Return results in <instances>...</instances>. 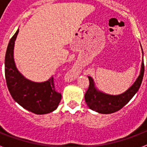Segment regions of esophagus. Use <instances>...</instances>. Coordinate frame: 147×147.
I'll list each match as a JSON object with an SVG mask.
<instances>
[{
	"mask_svg": "<svg viewBox=\"0 0 147 147\" xmlns=\"http://www.w3.org/2000/svg\"><path fill=\"white\" fill-rule=\"evenodd\" d=\"M77 71L75 69H71V70H69V71H68V73H67V77L70 80H73L75 78H76V76H77V73H76Z\"/></svg>",
	"mask_w": 147,
	"mask_h": 147,
	"instance_id": "esophagus-1",
	"label": "esophagus"
}]
</instances>
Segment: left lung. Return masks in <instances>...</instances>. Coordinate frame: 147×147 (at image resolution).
<instances>
[{"instance_id": "1", "label": "left lung", "mask_w": 147, "mask_h": 147, "mask_svg": "<svg viewBox=\"0 0 147 147\" xmlns=\"http://www.w3.org/2000/svg\"><path fill=\"white\" fill-rule=\"evenodd\" d=\"M142 53L144 57L143 49H142ZM144 74V64L143 60L140 72L134 83L123 93L117 95H112L100 92L95 86L94 79L91 76H88L90 84L89 88L85 94V102L90 109L100 114H108L117 111L124 107L138 92L143 81Z\"/></svg>"}]
</instances>
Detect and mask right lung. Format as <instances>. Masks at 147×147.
I'll list each match as a JSON object with an SVG mask.
<instances>
[{
  "label": "right lung",
  "mask_w": 147,
  "mask_h": 147,
  "mask_svg": "<svg viewBox=\"0 0 147 147\" xmlns=\"http://www.w3.org/2000/svg\"><path fill=\"white\" fill-rule=\"evenodd\" d=\"M19 29L8 43L5 55V78L8 90L13 100L29 111L46 114L59 106L62 94L55 91L53 77L42 82L27 79L17 69L13 58L15 40Z\"/></svg>",
  "instance_id": "right-lung-1"
}]
</instances>
